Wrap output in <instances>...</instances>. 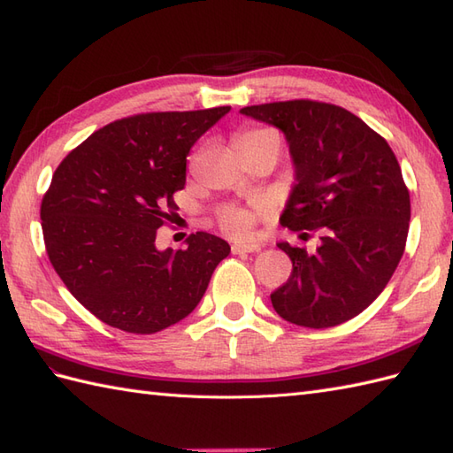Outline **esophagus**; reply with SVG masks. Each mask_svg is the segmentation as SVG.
Segmentation results:
<instances>
[{"label": "esophagus", "mask_w": 453, "mask_h": 453, "mask_svg": "<svg viewBox=\"0 0 453 453\" xmlns=\"http://www.w3.org/2000/svg\"><path fill=\"white\" fill-rule=\"evenodd\" d=\"M232 251H234L235 255L255 253V251H261V245H258V243H234V245H232Z\"/></svg>", "instance_id": "obj_1"}]
</instances>
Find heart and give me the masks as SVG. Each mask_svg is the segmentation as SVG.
Here are the masks:
<instances>
[{
    "label": "heart",
    "instance_id": "1",
    "mask_svg": "<svg viewBox=\"0 0 453 453\" xmlns=\"http://www.w3.org/2000/svg\"><path fill=\"white\" fill-rule=\"evenodd\" d=\"M251 140H274L278 143V136L273 130L255 128V130H247L239 134L235 138V146L242 142H251ZM218 221L227 234H232L235 237H245L251 234L253 229V214L245 208H237V206L221 208L218 214Z\"/></svg>",
    "mask_w": 453,
    "mask_h": 453
}]
</instances>
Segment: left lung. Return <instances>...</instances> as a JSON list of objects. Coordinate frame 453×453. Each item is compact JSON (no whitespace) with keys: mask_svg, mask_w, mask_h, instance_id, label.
<instances>
[{"mask_svg":"<svg viewBox=\"0 0 453 453\" xmlns=\"http://www.w3.org/2000/svg\"><path fill=\"white\" fill-rule=\"evenodd\" d=\"M242 114L280 130L296 169L280 224L317 232L313 253L286 242L292 274L271 294L282 319L326 329L362 313L405 251L411 200L395 153L356 114L297 99L253 104Z\"/></svg>","mask_w":453,"mask_h":453,"instance_id":"1","label":"left lung"}]
</instances>
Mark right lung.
<instances>
[{"instance_id":"1","label":"right lung","mask_w":453,"mask_h":453,"mask_svg":"<svg viewBox=\"0 0 453 453\" xmlns=\"http://www.w3.org/2000/svg\"><path fill=\"white\" fill-rule=\"evenodd\" d=\"M232 107L114 120L58 165L41 204L46 253L67 290L114 329L153 334L185 319L229 255L206 232L185 249L156 247L177 210L187 156Z\"/></svg>"}]
</instances>
